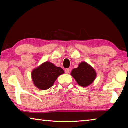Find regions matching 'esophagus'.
<instances>
[{
  "label": "esophagus",
  "instance_id": "34e87169",
  "mask_svg": "<svg viewBox=\"0 0 128 128\" xmlns=\"http://www.w3.org/2000/svg\"><path fill=\"white\" fill-rule=\"evenodd\" d=\"M65 72H66V74H68L70 72V69H66Z\"/></svg>",
  "mask_w": 128,
  "mask_h": 128
}]
</instances>
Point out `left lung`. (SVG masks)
<instances>
[{
  "instance_id": "8db88e82",
  "label": "left lung",
  "mask_w": 128,
  "mask_h": 128,
  "mask_svg": "<svg viewBox=\"0 0 128 128\" xmlns=\"http://www.w3.org/2000/svg\"><path fill=\"white\" fill-rule=\"evenodd\" d=\"M70 74L80 86L85 88L94 82L97 75L93 67L85 62H80L77 68L72 70Z\"/></svg>"
}]
</instances>
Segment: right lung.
<instances>
[{
  "instance_id": "1",
  "label": "right lung",
  "mask_w": 128,
  "mask_h": 128,
  "mask_svg": "<svg viewBox=\"0 0 128 128\" xmlns=\"http://www.w3.org/2000/svg\"><path fill=\"white\" fill-rule=\"evenodd\" d=\"M64 73L63 69L50 62H43L32 72L33 84L40 90H46L54 85L59 76Z\"/></svg>"
}]
</instances>
